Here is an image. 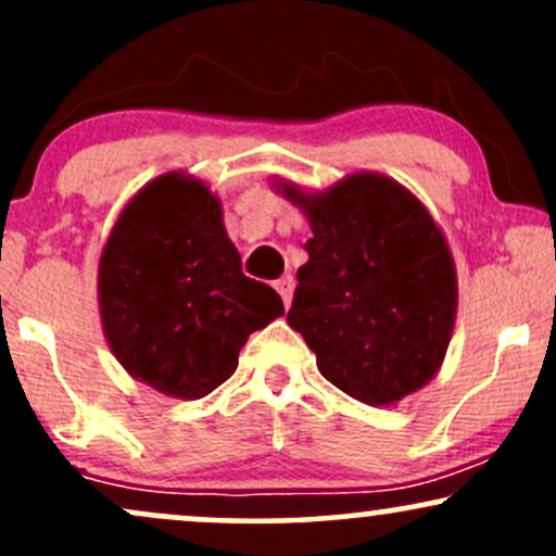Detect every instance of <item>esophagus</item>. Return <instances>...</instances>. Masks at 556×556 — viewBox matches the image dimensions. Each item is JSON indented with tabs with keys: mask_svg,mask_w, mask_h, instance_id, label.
<instances>
[{
	"mask_svg": "<svg viewBox=\"0 0 556 556\" xmlns=\"http://www.w3.org/2000/svg\"><path fill=\"white\" fill-rule=\"evenodd\" d=\"M274 287H277V292H279V298H282V303L290 305L292 290H295V279H292L290 274H285V277H279L277 282H274Z\"/></svg>",
	"mask_w": 556,
	"mask_h": 556,
	"instance_id": "34e87169",
	"label": "esophagus"
}]
</instances>
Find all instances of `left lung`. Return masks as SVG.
Instances as JSON below:
<instances>
[{
	"instance_id": "1",
	"label": "left lung",
	"mask_w": 556,
	"mask_h": 556,
	"mask_svg": "<svg viewBox=\"0 0 556 556\" xmlns=\"http://www.w3.org/2000/svg\"><path fill=\"white\" fill-rule=\"evenodd\" d=\"M271 185L314 232L287 324L314 350L324 379L371 407L424 389L457 318L455 258L424 201L368 169L327 190L282 177Z\"/></svg>"
}]
</instances>
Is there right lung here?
<instances>
[{"instance_id": "add662e5", "label": "right lung", "mask_w": 556, "mask_h": 556, "mask_svg": "<svg viewBox=\"0 0 556 556\" xmlns=\"http://www.w3.org/2000/svg\"><path fill=\"white\" fill-rule=\"evenodd\" d=\"M96 290L119 366L177 400L214 392L248 337L285 316L282 298L242 274L219 195L182 169L125 203L101 248Z\"/></svg>"}]
</instances>
